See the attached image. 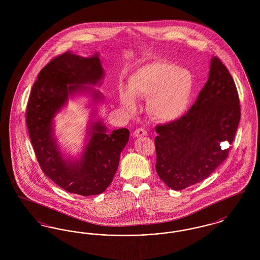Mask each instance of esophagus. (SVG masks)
I'll use <instances>...</instances> for the list:
<instances>
[{
    "label": "esophagus",
    "mask_w": 260,
    "mask_h": 260,
    "mask_svg": "<svg viewBox=\"0 0 260 260\" xmlns=\"http://www.w3.org/2000/svg\"><path fill=\"white\" fill-rule=\"evenodd\" d=\"M135 137H142V136H147V132L144 128H137L134 133Z\"/></svg>",
    "instance_id": "esophagus-1"
}]
</instances>
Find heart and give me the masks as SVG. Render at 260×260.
Returning a JSON list of instances; mask_svg holds the SVG:
<instances>
[{"instance_id": "1", "label": "heart", "mask_w": 260, "mask_h": 260, "mask_svg": "<svg viewBox=\"0 0 260 260\" xmlns=\"http://www.w3.org/2000/svg\"><path fill=\"white\" fill-rule=\"evenodd\" d=\"M195 90L194 76L174 63L155 60L136 70L129 78V88L121 87L119 101L126 113L137 109L138 98L148 99L152 117L161 122H173L189 110Z\"/></svg>"}]
</instances>
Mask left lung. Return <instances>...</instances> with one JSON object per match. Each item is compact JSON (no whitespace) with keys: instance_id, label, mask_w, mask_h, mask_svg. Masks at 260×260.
Returning a JSON list of instances; mask_svg holds the SVG:
<instances>
[{"instance_id":"8db88e82","label":"left lung","mask_w":260,"mask_h":260,"mask_svg":"<svg viewBox=\"0 0 260 260\" xmlns=\"http://www.w3.org/2000/svg\"><path fill=\"white\" fill-rule=\"evenodd\" d=\"M209 79L182 118L157 125L156 172L173 190L206 179L228 156L241 119L232 76L217 57H211Z\"/></svg>"}]
</instances>
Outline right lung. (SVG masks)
<instances>
[{"label":"right lung","mask_w":260,"mask_h":260,"mask_svg":"<svg viewBox=\"0 0 260 260\" xmlns=\"http://www.w3.org/2000/svg\"><path fill=\"white\" fill-rule=\"evenodd\" d=\"M99 52L89 57L67 51L38 75L26 110V124L38 161L45 174L69 193L99 195L111 184L120 154L129 139L127 128L108 133L99 118L104 96L94 87L104 78ZM86 96L91 108L85 146L78 156L67 154L55 135V117L68 100Z\"/></svg>","instance_id":"obj_1"}]
</instances>
